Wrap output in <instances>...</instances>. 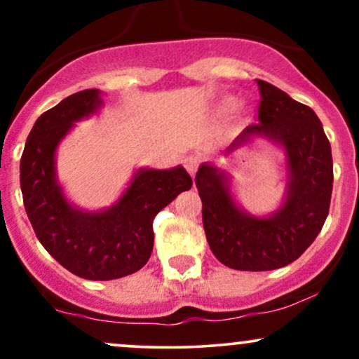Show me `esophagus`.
Wrapping results in <instances>:
<instances>
[{
	"mask_svg": "<svg viewBox=\"0 0 359 359\" xmlns=\"http://www.w3.org/2000/svg\"><path fill=\"white\" fill-rule=\"evenodd\" d=\"M184 167L187 168L189 174L194 177V175H196V172H197V167H199V158H197L196 155L185 156V158H184Z\"/></svg>",
	"mask_w": 359,
	"mask_h": 359,
	"instance_id": "1",
	"label": "esophagus"
}]
</instances>
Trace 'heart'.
<instances>
[{
  "mask_svg": "<svg viewBox=\"0 0 359 359\" xmlns=\"http://www.w3.org/2000/svg\"><path fill=\"white\" fill-rule=\"evenodd\" d=\"M234 108H236V100H234L233 96H222L221 100L212 106V114L216 118H222L226 116V114L231 113ZM238 118H240V121H245L246 119V116L243 113L238 114Z\"/></svg>",
  "mask_w": 359,
  "mask_h": 359,
  "instance_id": "heart-1",
  "label": "heart"
}]
</instances>
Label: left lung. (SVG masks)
Masks as SVG:
<instances>
[{"mask_svg": "<svg viewBox=\"0 0 359 359\" xmlns=\"http://www.w3.org/2000/svg\"><path fill=\"white\" fill-rule=\"evenodd\" d=\"M258 125L224 150L226 158L257 140L282 151L285 191L275 211L251 214L233 191V175L216 163H201L196 185L203 201L209 248L234 270L266 271L295 262L323 229L332 194V155L323 123L309 106L270 82L258 81Z\"/></svg>", "mask_w": 359, "mask_h": 359, "instance_id": "1", "label": "left lung"}]
</instances>
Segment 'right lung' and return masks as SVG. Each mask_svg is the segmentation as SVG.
<instances>
[{"label": "right lung", "mask_w": 359, "mask_h": 359, "mask_svg": "<svg viewBox=\"0 0 359 359\" xmlns=\"http://www.w3.org/2000/svg\"><path fill=\"white\" fill-rule=\"evenodd\" d=\"M104 108L102 90L62 100L35 121L20 160L25 211L42 246L81 278L114 280L142 269L154 250L156 212L192 187L182 165L138 167L109 208L74 204L57 174V150L77 121Z\"/></svg>", "instance_id": "right-lung-1"}]
</instances>
